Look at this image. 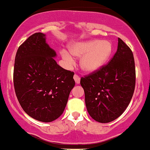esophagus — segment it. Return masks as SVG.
I'll return each instance as SVG.
<instances>
[{"instance_id":"34e87169","label":"esophagus","mask_w":150,"mask_h":150,"mask_svg":"<svg viewBox=\"0 0 150 150\" xmlns=\"http://www.w3.org/2000/svg\"><path fill=\"white\" fill-rule=\"evenodd\" d=\"M74 80L75 81L76 84H79V83H80V77H79V75H74Z\"/></svg>"}]
</instances>
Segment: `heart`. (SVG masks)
<instances>
[{"label": "heart", "instance_id": "b5f03b06", "mask_svg": "<svg viewBox=\"0 0 150 150\" xmlns=\"http://www.w3.org/2000/svg\"><path fill=\"white\" fill-rule=\"evenodd\" d=\"M113 51L112 43L108 40H94L85 42H75L69 46V52H61L62 59L68 66L75 63L71 56L81 58L80 67L86 73H93L100 70L109 60Z\"/></svg>", "mask_w": 150, "mask_h": 150}]
</instances>
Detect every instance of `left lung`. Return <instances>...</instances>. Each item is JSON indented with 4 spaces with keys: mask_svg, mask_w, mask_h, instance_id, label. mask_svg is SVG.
I'll return each instance as SVG.
<instances>
[{
    "mask_svg": "<svg viewBox=\"0 0 150 150\" xmlns=\"http://www.w3.org/2000/svg\"><path fill=\"white\" fill-rule=\"evenodd\" d=\"M90 116L100 123L119 117L129 105L136 84L135 62L129 46L118 38L117 50L100 70L80 81Z\"/></svg>",
    "mask_w": 150,
    "mask_h": 150,
    "instance_id": "left-lung-1",
    "label": "left lung"
}]
</instances>
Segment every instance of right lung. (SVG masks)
<instances>
[{
	"mask_svg": "<svg viewBox=\"0 0 150 150\" xmlns=\"http://www.w3.org/2000/svg\"><path fill=\"white\" fill-rule=\"evenodd\" d=\"M55 50L46 35H31L17 50L13 69L15 93L23 110L41 122H52L62 114L75 85L74 72L58 65Z\"/></svg>",
	"mask_w": 150,
	"mask_h": 150,
	"instance_id": "1",
	"label": "right lung"
}]
</instances>
